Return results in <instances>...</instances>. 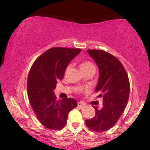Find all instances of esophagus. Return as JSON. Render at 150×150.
<instances>
[{"label":"esophagus","mask_w":150,"mask_h":150,"mask_svg":"<svg viewBox=\"0 0 150 150\" xmlns=\"http://www.w3.org/2000/svg\"><path fill=\"white\" fill-rule=\"evenodd\" d=\"M77 106H78V107L81 108V109H83V107H85L86 104H83V103H82V102H78V104H77Z\"/></svg>","instance_id":"34e87169"}]
</instances>
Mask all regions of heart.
Segmentation results:
<instances>
[{"label":"heart","instance_id":"heart-1","mask_svg":"<svg viewBox=\"0 0 150 150\" xmlns=\"http://www.w3.org/2000/svg\"><path fill=\"white\" fill-rule=\"evenodd\" d=\"M80 69L82 71H84L86 70H89V69H95L94 66L93 65L92 63H91L90 62H83L80 64L79 65ZM69 68H67V71H68Z\"/></svg>","mask_w":150,"mask_h":150}]
</instances>
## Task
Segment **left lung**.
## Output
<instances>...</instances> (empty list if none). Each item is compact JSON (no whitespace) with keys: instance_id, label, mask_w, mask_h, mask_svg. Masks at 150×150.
I'll use <instances>...</instances> for the list:
<instances>
[{"instance_id":"1","label":"left lung","mask_w":150,"mask_h":150,"mask_svg":"<svg viewBox=\"0 0 150 150\" xmlns=\"http://www.w3.org/2000/svg\"><path fill=\"white\" fill-rule=\"evenodd\" d=\"M99 70L95 91L103 97V107L95 108V116L86 125L95 132H104L114 126L127 107L129 95L128 75L120 61L102 50H87Z\"/></svg>"}]
</instances>
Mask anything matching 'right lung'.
<instances>
[{
	"mask_svg": "<svg viewBox=\"0 0 150 150\" xmlns=\"http://www.w3.org/2000/svg\"><path fill=\"white\" fill-rule=\"evenodd\" d=\"M80 52V49L51 48L37 58L30 68L28 99L36 117L46 128L62 129L69 112L76 107L77 101L73 98L57 100L54 90L57 81L64 78L69 63Z\"/></svg>",
	"mask_w": 150,
	"mask_h": 150,
	"instance_id": "obj_1",
	"label": "right lung"
}]
</instances>
